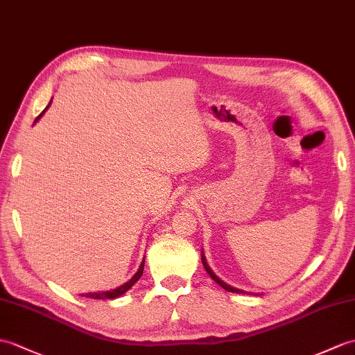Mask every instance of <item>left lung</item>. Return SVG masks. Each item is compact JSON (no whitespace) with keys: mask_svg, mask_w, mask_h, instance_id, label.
<instances>
[{"mask_svg":"<svg viewBox=\"0 0 355 355\" xmlns=\"http://www.w3.org/2000/svg\"><path fill=\"white\" fill-rule=\"evenodd\" d=\"M201 260H202V265H204V268H205V270H207V274L215 279V282L220 286V287H224V289L227 291V292H233V293H243V291H241V289H236V287H233V286H230V284H227V283H224L222 282V279L219 278V277H216L215 275V272H213L211 269H210V266L207 265V261H205V257H204V252H202V255H201Z\"/></svg>","mask_w":355,"mask_h":355,"instance_id":"obj_1","label":"left lung"}]
</instances>
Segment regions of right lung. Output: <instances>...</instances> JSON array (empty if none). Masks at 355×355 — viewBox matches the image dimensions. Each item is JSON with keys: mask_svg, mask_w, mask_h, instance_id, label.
I'll return each instance as SVG.
<instances>
[{"mask_svg": "<svg viewBox=\"0 0 355 355\" xmlns=\"http://www.w3.org/2000/svg\"><path fill=\"white\" fill-rule=\"evenodd\" d=\"M53 101V100H51ZM51 101H49V104H51ZM49 104L45 107V110L48 109L49 107ZM45 110L39 114V116L36 118V121L35 122H37L40 118H42V114L45 113ZM144 265H145V260H142V263H140V266H139V270L136 272V274L133 275V278L130 279V282H127V283H123L122 286H119V287H116V289H113V291H107V292H94V293H83L81 296H86V298H92V300H114V298H118V296H121V295H123L125 293L128 289H131V287H133V284L137 282V279L142 277V274H144Z\"/></svg>", "mask_w": 355, "mask_h": 355, "instance_id": "1", "label": "right lung"}]
</instances>
